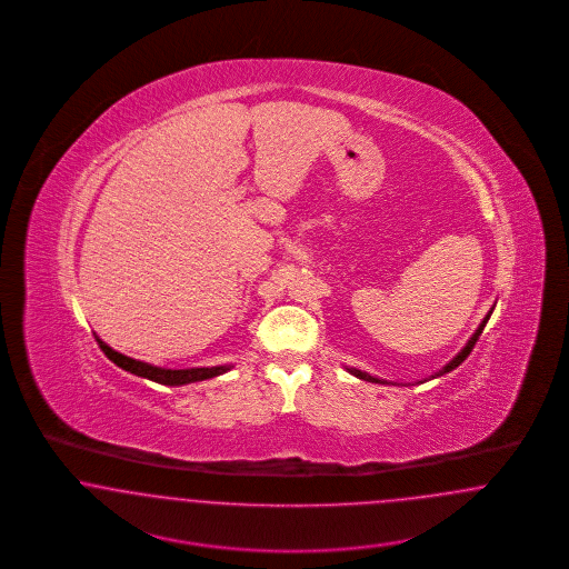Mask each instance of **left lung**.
<instances>
[{"label":"left lung","mask_w":569,"mask_h":569,"mask_svg":"<svg viewBox=\"0 0 569 569\" xmlns=\"http://www.w3.org/2000/svg\"><path fill=\"white\" fill-rule=\"evenodd\" d=\"M490 313H492V309L488 311L487 318L482 320V325L478 326V330H476V332H473V337H471V339L467 341V346H465V348L460 350L459 356H455V358H452V360H450V362H448V365H446V367H443V369H441L439 373H435L433 378H439V376H443V373H450L452 369H457L460 362H462V360H465V358H467V356L471 353V350H473V346L478 343V339H480V335H482V330H485V326H487L488 318H490ZM350 373H352V376H356V378L365 379V381H376V383H383L381 379L373 378V376H369V373H362V371H358V369H350Z\"/></svg>","instance_id":"obj_1"}]
</instances>
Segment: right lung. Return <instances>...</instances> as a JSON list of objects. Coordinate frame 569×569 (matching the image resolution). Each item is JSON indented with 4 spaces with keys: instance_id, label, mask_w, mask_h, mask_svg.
I'll return each instance as SVG.
<instances>
[{
    "instance_id": "obj_1",
    "label": "right lung",
    "mask_w": 569,
    "mask_h": 569,
    "mask_svg": "<svg viewBox=\"0 0 569 569\" xmlns=\"http://www.w3.org/2000/svg\"><path fill=\"white\" fill-rule=\"evenodd\" d=\"M98 346H100V350L107 353L117 367H121V369H126V371H130V373H134V376H140V378H147L151 379V381L163 383V386H183V383L216 378V376H221V373L230 371V367H211V369H209V367H202V369H162V367H153V365H149V362H140V360H134V358H130V356L114 352V350H110L109 346H107L104 341H100V339H98Z\"/></svg>"
}]
</instances>
